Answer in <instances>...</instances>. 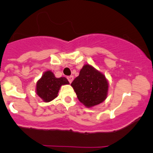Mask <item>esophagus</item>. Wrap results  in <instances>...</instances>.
Here are the masks:
<instances>
[{
    "instance_id": "1",
    "label": "esophagus",
    "mask_w": 153,
    "mask_h": 153,
    "mask_svg": "<svg viewBox=\"0 0 153 153\" xmlns=\"http://www.w3.org/2000/svg\"><path fill=\"white\" fill-rule=\"evenodd\" d=\"M73 79H74V77L73 76V75H71V76H68V81H69L70 82H73Z\"/></svg>"
}]
</instances>
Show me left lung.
I'll list each match as a JSON object with an SVG mask.
<instances>
[{"label":"left lung","instance_id":"8db88e82","mask_svg":"<svg viewBox=\"0 0 153 153\" xmlns=\"http://www.w3.org/2000/svg\"><path fill=\"white\" fill-rule=\"evenodd\" d=\"M79 101L86 107L102 103L107 97L108 83L106 77L90 65H85L71 83Z\"/></svg>","mask_w":153,"mask_h":153}]
</instances>
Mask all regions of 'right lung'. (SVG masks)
<instances>
[{
  "instance_id": "right-lung-1",
  "label": "right lung",
  "mask_w": 153,
  "mask_h": 153,
  "mask_svg": "<svg viewBox=\"0 0 153 153\" xmlns=\"http://www.w3.org/2000/svg\"><path fill=\"white\" fill-rule=\"evenodd\" d=\"M69 84L65 77L56 78L52 71H46L36 82V94L45 102H50L55 99L62 85Z\"/></svg>"
}]
</instances>
